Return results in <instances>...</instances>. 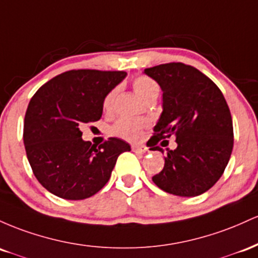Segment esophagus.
<instances>
[{"instance_id":"1","label":"esophagus","mask_w":258,"mask_h":258,"mask_svg":"<svg viewBox=\"0 0 258 258\" xmlns=\"http://www.w3.org/2000/svg\"><path fill=\"white\" fill-rule=\"evenodd\" d=\"M132 149L133 151L137 153H145L147 151V147L144 146V145H133Z\"/></svg>"}]
</instances>
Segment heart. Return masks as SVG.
Wrapping results in <instances>:
<instances>
[{
  "label": "heart",
  "mask_w": 258,
  "mask_h": 258,
  "mask_svg": "<svg viewBox=\"0 0 258 258\" xmlns=\"http://www.w3.org/2000/svg\"><path fill=\"white\" fill-rule=\"evenodd\" d=\"M133 88L137 94L144 101L153 100L160 94V86L158 84L147 77V75H139L133 82ZM117 95V89H112L106 94L102 101L103 109L107 112L113 108L114 98ZM147 128V121L144 119H133V118H119L112 126V132L117 137L126 139V140H138L143 135L144 129Z\"/></svg>",
  "instance_id": "1"
}]
</instances>
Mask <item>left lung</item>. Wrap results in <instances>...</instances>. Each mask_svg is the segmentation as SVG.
<instances>
[{"instance_id":"left-lung-1","label":"left lung","mask_w":258,"mask_h":258,"mask_svg":"<svg viewBox=\"0 0 258 258\" xmlns=\"http://www.w3.org/2000/svg\"><path fill=\"white\" fill-rule=\"evenodd\" d=\"M160 84L163 112L150 139L152 146L175 138L174 150L166 149L164 167L152 176L163 191L198 196L221 178L234 145L233 120L222 91L195 67L180 62L145 69ZM163 152L161 146L152 147Z\"/></svg>"}]
</instances>
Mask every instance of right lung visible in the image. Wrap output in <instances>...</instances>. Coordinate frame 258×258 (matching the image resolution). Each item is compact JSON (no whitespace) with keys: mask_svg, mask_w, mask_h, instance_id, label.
I'll return each mask as SVG.
<instances>
[{"mask_svg":"<svg viewBox=\"0 0 258 258\" xmlns=\"http://www.w3.org/2000/svg\"><path fill=\"white\" fill-rule=\"evenodd\" d=\"M121 71L78 69L52 78L35 92L24 118L25 151L46 190L66 200H84L109 180L128 143L109 138L100 146L82 139L84 125L102 115L106 94L125 77ZM92 128V126H91Z\"/></svg>","mask_w":258,"mask_h":258,"instance_id":"right-lung-1","label":"right lung"}]
</instances>
